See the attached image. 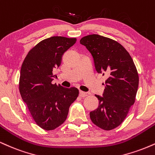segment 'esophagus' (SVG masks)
<instances>
[{"label":"esophagus","mask_w":155,"mask_h":155,"mask_svg":"<svg viewBox=\"0 0 155 155\" xmlns=\"http://www.w3.org/2000/svg\"><path fill=\"white\" fill-rule=\"evenodd\" d=\"M79 95H80V96H81V97H85V96L88 95V93L82 91H81L79 92Z\"/></svg>","instance_id":"34e87169"}]
</instances>
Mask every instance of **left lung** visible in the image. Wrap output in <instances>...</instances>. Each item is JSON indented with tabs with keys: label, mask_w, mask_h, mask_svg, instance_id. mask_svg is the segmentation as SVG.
<instances>
[{
	"label": "left lung",
	"mask_w": 155,
	"mask_h": 155,
	"mask_svg": "<svg viewBox=\"0 0 155 155\" xmlns=\"http://www.w3.org/2000/svg\"><path fill=\"white\" fill-rule=\"evenodd\" d=\"M80 43L91 54L96 72L107 76L103 96L95 95L99 107L90 112L91 120L103 130H112L124 121L135 102L139 81L135 64L123 45L109 38L89 35Z\"/></svg>",
	"instance_id": "obj_1"
}]
</instances>
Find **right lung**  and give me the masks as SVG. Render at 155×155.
Listing matches in <instances>:
<instances>
[{"mask_svg":"<svg viewBox=\"0 0 155 155\" xmlns=\"http://www.w3.org/2000/svg\"><path fill=\"white\" fill-rule=\"evenodd\" d=\"M76 41L61 36L46 38L31 49L21 64L19 84L21 99L36 124L44 130H54L66 120L69 108L79 94L74 87L52 83L54 70Z\"/></svg>","mask_w":155,"mask_h":155,"instance_id":"1","label":"right lung"}]
</instances>
